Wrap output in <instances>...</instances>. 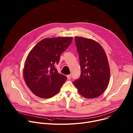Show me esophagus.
I'll use <instances>...</instances> for the list:
<instances>
[{"mask_svg": "<svg viewBox=\"0 0 133 133\" xmlns=\"http://www.w3.org/2000/svg\"><path fill=\"white\" fill-rule=\"evenodd\" d=\"M67 78H68V79H71V76L70 75H67Z\"/></svg>", "mask_w": 133, "mask_h": 133, "instance_id": "1", "label": "esophagus"}]
</instances>
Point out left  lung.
Returning a JSON list of instances; mask_svg holds the SVG:
<instances>
[{
  "instance_id": "1",
  "label": "left lung",
  "mask_w": 133,
  "mask_h": 133,
  "mask_svg": "<svg viewBox=\"0 0 133 133\" xmlns=\"http://www.w3.org/2000/svg\"><path fill=\"white\" fill-rule=\"evenodd\" d=\"M75 41L79 54L81 75L74 82L79 93L91 99L101 96L110 79V68L106 52L96 41L76 36Z\"/></svg>"
}]
</instances>
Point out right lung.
Instances as JSON below:
<instances>
[{
  "label": "right lung",
  "mask_w": 133,
  "mask_h": 133,
  "mask_svg": "<svg viewBox=\"0 0 133 133\" xmlns=\"http://www.w3.org/2000/svg\"><path fill=\"white\" fill-rule=\"evenodd\" d=\"M72 37L47 38L38 43L28 54L23 69L26 84L36 96L50 98L57 94L67 80L55 65L68 48Z\"/></svg>",
  "instance_id": "add662e5"
}]
</instances>
